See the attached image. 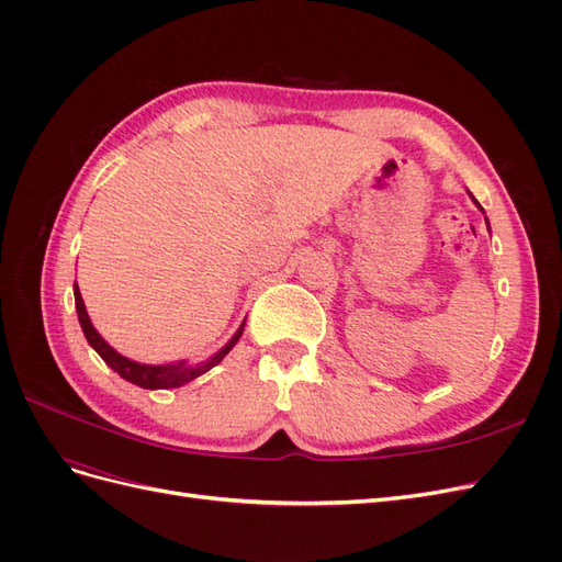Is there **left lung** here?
I'll list each match as a JSON object with an SVG mask.
<instances>
[{
  "label": "left lung",
  "instance_id": "1",
  "mask_svg": "<svg viewBox=\"0 0 562 562\" xmlns=\"http://www.w3.org/2000/svg\"><path fill=\"white\" fill-rule=\"evenodd\" d=\"M469 196L473 199V194H471V192H469ZM473 203H475V206H479V209L483 211V206H481V203H479V201H475V199H473ZM483 213H485V211H483ZM485 223H487V217H485ZM487 229H490V223H487Z\"/></svg>",
  "mask_w": 562,
  "mask_h": 562
}]
</instances>
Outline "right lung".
Here are the masks:
<instances>
[{
	"label": "right lung",
	"instance_id": "1",
	"mask_svg": "<svg viewBox=\"0 0 562 562\" xmlns=\"http://www.w3.org/2000/svg\"><path fill=\"white\" fill-rule=\"evenodd\" d=\"M75 307H77L79 326H81L83 335H87L89 345L98 351L100 359H103L116 372L119 378H124L126 382H131L135 386H143V389H176V386H182L187 382L196 380L199 375H203V372H209L211 368H215L220 361L225 359V356L232 351V347L239 342V337H241L244 326H246V321H244L239 330L232 335L229 342L220 351H215L211 359H206V361H201V363L178 361V363H164V366H147V363H138V361L126 359V356H122L116 349H112L105 342V339L100 337V333L93 328V323L89 318L87 304H83V300H81L77 283H75Z\"/></svg>",
	"mask_w": 562,
	"mask_h": 562
}]
</instances>
